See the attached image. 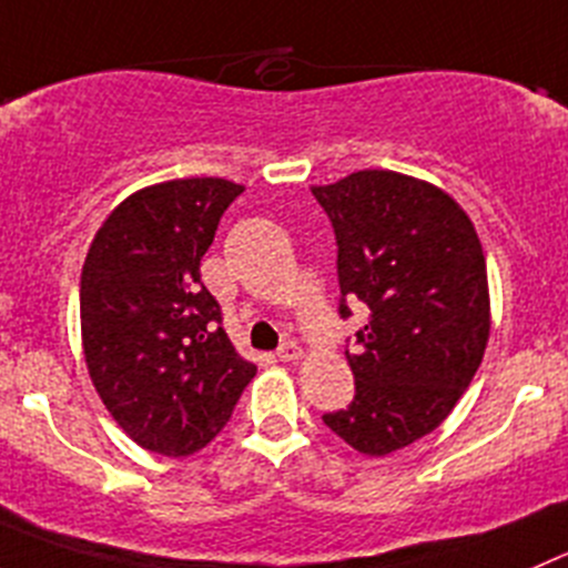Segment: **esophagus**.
I'll use <instances>...</instances> for the list:
<instances>
[{"instance_id": "obj_1", "label": "esophagus", "mask_w": 568, "mask_h": 568, "mask_svg": "<svg viewBox=\"0 0 568 568\" xmlns=\"http://www.w3.org/2000/svg\"><path fill=\"white\" fill-rule=\"evenodd\" d=\"M275 356H278L281 362H295V359H301V356H304V348H301L295 339H287V343H281V348L275 351Z\"/></svg>"}]
</instances>
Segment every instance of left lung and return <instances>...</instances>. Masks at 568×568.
Listing matches in <instances>:
<instances>
[{
	"instance_id": "obj_1",
	"label": "left lung",
	"mask_w": 568,
	"mask_h": 568,
	"mask_svg": "<svg viewBox=\"0 0 568 568\" xmlns=\"http://www.w3.org/2000/svg\"><path fill=\"white\" fill-rule=\"evenodd\" d=\"M337 240L339 317L368 323L345 348L354 402L323 415L351 449L385 457L446 420L490 334L488 270L468 214L443 189L390 170L312 186Z\"/></svg>"
}]
</instances>
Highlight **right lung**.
I'll use <instances>...</instances> for the list:
<instances>
[{"mask_svg":"<svg viewBox=\"0 0 568 568\" xmlns=\"http://www.w3.org/2000/svg\"><path fill=\"white\" fill-rule=\"evenodd\" d=\"M245 186L178 178L122 200L85 256L80 332L89 376L131 440L164 457L223 432L256 365L223 328L200 258Z\"/></svg>","mask_w":568,"mask_h":568,"instance_id":"obj_1","label":"right lung"}]
</instances>
